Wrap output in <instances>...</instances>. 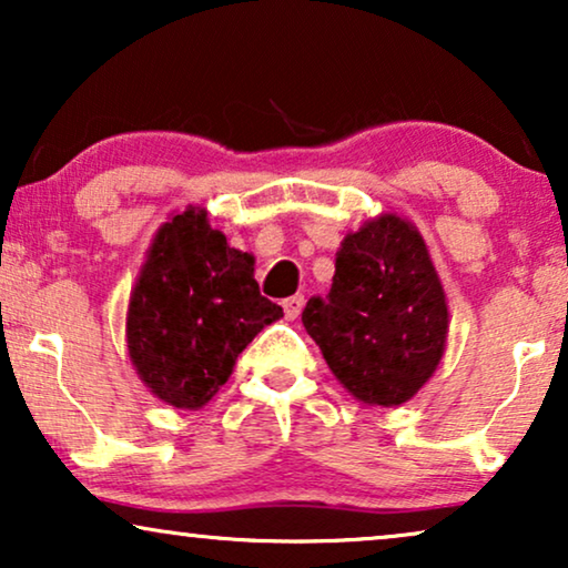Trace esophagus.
Instances as JSON below:
<instances>
[{"mask_svg": "<svg viewBox=\"0 0 568 568\" xmlns=\"http://www.w3.org/2000/svg\"><path fill=\"white\" fill-rule=\"evenodd\" d=\"M282 307H284L286 321H294V317H300L302 307H305V297H302V294H294V297H286L282 302Z\"/></svg>", "mask_w": 568, "mask_h": 568, "instance_id": "1", "label": "esophagus"}]
</instances>
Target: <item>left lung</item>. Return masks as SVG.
Masks as SVG:
<instances>
[{
  "label": "left lung",
  "mask_w": 568,
  "mask_h": 568,
  "mask_svg": "<svg viewBox=\"0 0 568 568\" xmlns=\"http://www.w3.org/2000/svg\"><path fill=\"white\" fill-rule=\"evenodd\" d=\"M302 323L354 398L400 406L434 375L445 352L447 305L418 232L383 214L346 235L325 297Z\"/></svg>",
  "instance_id": "8db88e82"
}]
</instances>
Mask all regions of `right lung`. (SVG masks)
Here are the masks:
<instances>
[{"instance_id":"1","label":"right lung","mask_w":568,"mask_h":568,"mask_svg":"<svg viewBox=\"0 0 568 568\" xmlns=\"http://www.w3.org/2000/svg\"><path fill=\"white\" fill-rule=\"evenodd\" d=\"M282 315L253 278V255L189 209L162 224L146 253L129 302V356L160 400L201 408L227 383L237 354Z\"/></svg>"}]
</instances>
